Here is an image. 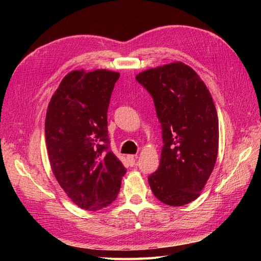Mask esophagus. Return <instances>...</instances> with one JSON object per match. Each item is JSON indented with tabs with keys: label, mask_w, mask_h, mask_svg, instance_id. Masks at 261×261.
I'll use <instances>...</instances> for the list:
<instances>
[{
	"label": "esophagus",
	"mask_w": 261,
	"mask_h": 261,
	"mask_svg": "<svg viewBox=\"0 0 261 261\" xmlns=\"http://www.w3.org/2000/svg\"><path fill=\"white\" fill-rule=\"evenodd\" d=\"M127 160H129V164L131 166H134L137 160V154H129V156H127Z\"/></svg>",
	"instance_id": "1"
}]
</instances>
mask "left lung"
<instances>
[{
	"label": "left lung",
	"mask_w": 261,
	"mask_h": 261,
	"mask_svg": "<svg viewBox=\"0 0 261 261\" xmlns=\"http://www.w3.org/2000/svg\"><path fill=\"white\" fill-rule=\"evenodd\" d=\"M136 80L152 96L163 130L159 168L148 177L153 195L170 206L195 201L218 158L219 119L211 93L181 62L143 70Z\"/></svg>",
	"instance_id": "1"
}]
</instances>
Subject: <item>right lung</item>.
Masks as SVG:
<instances>
[{
	"label": "right lung",
	"instance_id": "right-lung-1",
	"mask_svg": "<svg viewBox=\"0 0 261 261\" xmlns=\"http://www.w3.org/2000/svg\"><path fill=\"white\" fill-rule=\"evenodd\" d=\"M120 74L73 70L48 105L45 135L51 170L67 196L87 211L116 198L126 169L110 150L108 108Z\"/></svg>",
	"mask_w": 261,
	"mask_h": 261
}]
</instances>
